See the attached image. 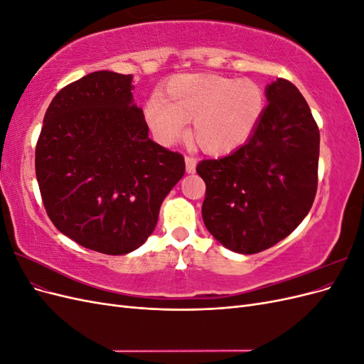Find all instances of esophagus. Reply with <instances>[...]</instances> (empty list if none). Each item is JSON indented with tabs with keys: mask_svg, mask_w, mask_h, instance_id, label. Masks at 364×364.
<instances>
[{
	"mask_svg": "<svg viewBox=\"0 0 364 364\" xmlns=\"http://www.w3.org/2000/svg\"><path fill=\"white\" fill-rule=\"evenodd\" d=\"M185 168H186V173L191 174L196 171V159L191 158V156H186L185 158Z\"/></svg>",
	"mask_w": 364,
	"mask_h": 364,
	"instance_id": "esophagus-1",
	"label": "esophagus"
}]
</instances>
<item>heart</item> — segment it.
<instances>
[{
  "instance_id": "b5f03b06",
  "label": "heart",
  "mask_w": 364,
  "mask_h": 364,
  "mask_svg": "<svg viewBox=\"0 0 364 364\" xmlns=\"http://www.w3.org/2000/svg\"><path fill=\"white\" fill-rule=\"evenodd\" d=\"M264 109L259 86L249 80L217 74H181L165 85L162 95H153L144 117L153 136L173 146L186 134L205 153L222 155L250 136Z\"/></svg>"
}]
</instances>
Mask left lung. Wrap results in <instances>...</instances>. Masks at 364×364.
Returning a JSON list of instances; mask_svg holds the SVG:
<instances>
[{
    "label": "left lung",
    "instance_id": "left-lung-1",
    "mask_svg": "<svg viewBox=\"0 0 364 364\" xmlns=\"http://www.w3.org/2000/svg\"><path fill=\"white\" fill-rule=\"evenodd\" d=\"M247 142L220 159L197 164L206 183L202 217L226 249L250 255L274 246L301 225L317 190L321 135L297 87L278 79L266 86Z\"/></svg>",
    "mask_w": 364,
    "mask_h": 364
}]
</instances>
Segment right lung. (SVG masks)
Returning <instances> with one entry per match:
<instances>
[{"label":"right lung","instance_id":"1","mask_svg":"<svg viewBox=\"0 0 364 364\" xmlns=\"http://www.w3.org/2000/svg\"><path fill=\"white\" fill-rule=\"evenodd\" d=\"M134 75L95 71L50 103L36 179L53 225L80 246L124 255L146 243L185 161L149 138Z\"/></svg>","mask_w":364,"mask_h":364}]
</instances>
